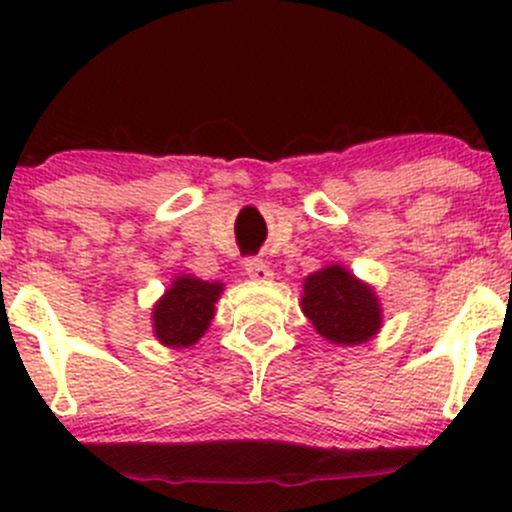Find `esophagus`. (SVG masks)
I'll return each instance as SVG.
<instances>
[{"label": "esophagus", "mask_w": 512, "mask_h": 512, "mask_svg": "<svg viewBox=\"0 0 512 512\" xmlns=\"http://www.w3.org/2000/svg\"><path fill=\"white\" fill-rule=\"evenodd\" d=\"M245 272L252 277V280H257V282H265V280H270V277H272L270 265H267L265 260H260V257H247Z\"/></svg>", "instance_id": "34e87169"}]
</instances>
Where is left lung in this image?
<instances>
[{"label": "left lung", "instance_id": "obj_1", "mask_svg": "<svg viewBox=\"0 0 512 512\" xmlns=\"http://www.w3.org/2000/svg\"><path fill=\"white\" fill-rule=\"evenodd\" d=\"M302 309L324 339L334 344L366 342L381 327V309L374 289L332 265L304 280Z\"/></svg>", "mask_w": 512, "mask_h": 512}]
</instances>
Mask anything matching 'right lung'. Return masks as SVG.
Listing matches in <instances>:
<instances>
[{
	"label": "right lung",
	"mask_w": 512,
	"mask_h": 512,
	"mask_svg": "<svg viewBox=\"0 0 512 512\" xmlns=\"http://www.w3.org/2000/svg\"><path fill=\"white\" fill-rule=\"evenodd\" d=\"M223 285L178 277L153 309V332L165 347H190L210 327Z\"/></svg>",
	"instance_id": "add662e5"
}]
</instances>
